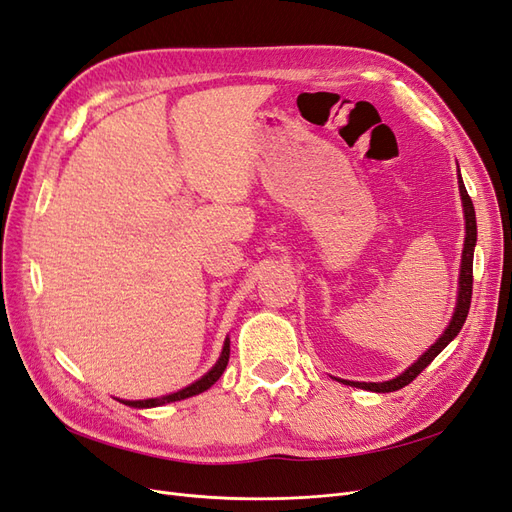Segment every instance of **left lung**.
<instances>
[{
	"instance_id": "left-lung-1",
	"label": "left lung",
	"mask_w": 512,
	"mask_h": 512,
	"mask_svg": "<svg viewBox=\"0 0 512 512\" xmlns=\"http://www.w3.org/2000/svg\"><path fill=\"white\" fill-rule=\"evenodd\" d=\"M457 183H459V194H461V203H463V218H466V241H463V254H461V271H459V294H457V305H455V314L448 322V327L444 329V333L436 339L425 354H421V359L416 363H412L404 374H399L393 380L386 382H350V380H339L344 384L356 386V389H365V391H374V393H393L404 389L408 386L421 371L436 359V356L453 342L457 337V333L461 331L463 322L468 318L470 312V301H472V262H474V245H476V213H474V205L472 198L468 196L466 185H463L461 175H457Z\"/></svg>"
}]
</instances>
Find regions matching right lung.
Wrapping results in <instances>:
<instances>
[{
    "label": "right lung",
    "instance_id": "1",
    "mask_svg": "<svg viewBox=\"0 0 512 512\" xmlns=\"http://www.w3.org/2000/svg\"><path fill=\"white\" fill-rule=\"evenodd\" d=\"M228 359H230V339L226 337L224 342V348H222V354L218 363H215L207 374L192 382L190 386H185V389L177 391V393H170V395H164V397H156V399H141V401H128V399H119L121 404L126 406H132V408H156V406H164V404H170V401H181V399H188V397H194L198 393H203L207 389H211V386L220 380V376L224 374V369L228 365Z\"/></svg>",
    "mask_w": 512,
    "mask_h": 512
}]
</instances>
